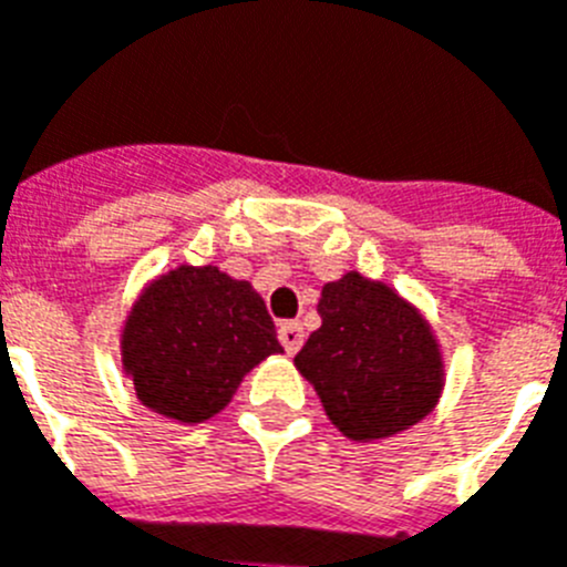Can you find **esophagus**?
<instances>
[{
  "label": "esophagus",
  "mask_w": 567,
  "mask_h": 567,
  "mask_svg": "<svg viewBox=\"0 0 567 567\" xmlns=\"http://www.w3.org/2000/svg\"><path fill=\"white\" fill-rule=\"evenodd\" d=\"M278 339L287 353H295V350L303 344V327L298 324V321H284V324L278 327Z\"/></svg>",
  "instance_id": "obj_1"
}]
</instances>
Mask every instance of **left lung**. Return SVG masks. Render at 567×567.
Here are the masks:
<instances>
[{
  "label": "left lung",
  "mask_w": 567,
  "mask_h": 567,
  "mask_svg": "<svg viewBox=\"0 0 567 567\" xmlns=\"http://www.w3.org/2000/svg\"><path fill=\"white\" fill-rule=\"evenodd\" d=\"M318 316L321 327L295 364L341 434L391 437L434 409L443 388L437 341L394 289L348 272L324 284Z\"/></svg>",
  "instance_id": "1"
}]
</instances>
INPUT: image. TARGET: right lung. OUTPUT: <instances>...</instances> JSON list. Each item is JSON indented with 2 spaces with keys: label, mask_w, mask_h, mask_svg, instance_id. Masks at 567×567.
<instances>
[{
  "label": "right lung",
  "mask_w": 567,
  "mask_h": 567,
  "mask_svg": "<svg viewBox=\"0 0 567 567\" xmlns=\"http://www.w3.org/2000/svg\"><path fill=\"white\" fill-rule=\"evenodd\" d=\"M280 350L264 298L217 266H179L153 280L121 336L135 396L179 423L214 417L240 379Z\"/></svg>",
  "instance_id": "right-lung-1"
}]
</instances>
